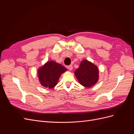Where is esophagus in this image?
<instances>
[{"label":"esophagus","mask_w":134,"mask_h":134,"mask_svg":"<svg viewBox=\"0 0 134 134\" xmlns=\"http://www.w3.org/2000/svg\"><path fill=\"white\" fill-rule=\"evenodd\" d=\"M68 68L69 69V70H71L72 69V65H70L68 66Z\"/></svg>","instance_id":"34e87169"}]
</instances>
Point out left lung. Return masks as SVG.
I'll use <instances>...</instances> for the list:
<instances>
[{
    "instance_id": "1",
    "label": "left lung",
    "mask_w": 134,
    "mask_h": 134,
    "mask_svg": "<svg viewBox=\"0 0 134 134\" xmlns=\"http://www.w3.org/2000/svg\"><path fill=\"white\" fill-rule=\"evenodd\" d=\"M74 74L79 83L87 88L94 86L99 79L98 67L87 60H84L80 63Z\"/></svg>"
}]
</instances>
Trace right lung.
<instances>
[{"instance_id": "right-lung-1", "label": "right lung", "mask_w": 134, "mask_h": 134, "mask_svg": "<svg viewBox=\"0 0 134 134\" xmlns=\"http://www.w3.org/2000/svg\"><path fill=\"white\" fill-rule=\"evenodd\" d=\"M67 69L62 65L54 61H48L38 70V76L42 86L53 88L58 84L60 76Z\"/></svg>"}]
</instances>
